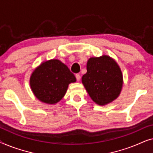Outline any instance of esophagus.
Returning <instances> with one entry per match:
<instances>
[{
    "mask_svg": "<svg viewBox=\"0 0 153 153\" xmlns=\"http://www.w3.org/2000/svg\"><path fill=\"white\" fill-rule=\"evenodd\" d=\"M75 76H76V80L77 81H79L81 79V76H80V74H76V75H75Z\"/></svg>",
    "mask_w": 153,
    "mask_h": 153,
    "instance_id": "34e87169",
    "label": "esophagus"
}]
</instances>
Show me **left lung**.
Here are the masks:
<instances>
[{
	"label": "left lung",
	"instance_id": "8db88e82",
	"mask_svg": "<svg viewBox=\"0 0 153 153\" xmlns=\"http://www.w3.org/2000/svg\"><path fill=\"white\" fill-rule=\"evenodd\" d=\"M82 83L90 97L99 105H105L118 97L123 86V75L116 62L109 56L91 58Z\"/></svg>",
	"mask_w": 153,
	"mask_h": 153
}]
</instances>
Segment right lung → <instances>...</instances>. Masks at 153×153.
<instances>
[{"label": "right lung", "instance_id": "obj_1", "mask_svg": "<svg viewBox=\"0 0 153 153\" xmlns=\"http://www.w3.org/2000/svg\"><path fill=\"white\" fill-rule=\"evenodd\" d=\"M75 81L76 77L68 66L53 59L42 62L35 69L30 76V84L37 99L53 104L64 97L68 85Z\"/></svg>", "mask_w": 153, "mask_h": 153}]
</instances>
